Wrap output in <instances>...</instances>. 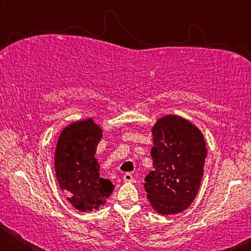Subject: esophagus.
<instances>
[{
    "label": "esophagus",
    "instance_id": "1",
    "mask_svg": "<svg viewBox=\"0 0 251 251\" xmlns=\"http://www.w3.org/2000/svg\"><path fill=\"white\" fill-rule=\"evenodd\" d=\"M123 179H124L127 182H134L135 181L134 177H133V175H131L130 173H126L125 175H124V177H123Z\"/></svg>",
    "mask_w": 251,
    "mask_h": 251
}]
</instances>
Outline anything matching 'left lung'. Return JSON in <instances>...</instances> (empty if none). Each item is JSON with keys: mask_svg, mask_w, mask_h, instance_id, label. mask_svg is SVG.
I'll return each mask as SVG.
<instances>
[{"mask_svg": "<svg viewBox=\"0 0 251 251\" xmlns=\"http://www.w3.org/2000/svg\"><path fill=\"white\" fill-rule=\"evenodd\" d=\"M151 134L155 169L145 178L147 199L157 214H179L192 205L201 186L205 138L197 126L178 115L158 118Z\"/></svg>", "mask_w": 251, "mask_h": 251, "instance_id": "left-lung-1", "label": "left lung"}]
</instances>
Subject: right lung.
<instances>
[{
  "label": "right lung",
  "instance_id": "right-lung-1",
  "mask_svg": "<svg viewBox=\"0 0 251 251\" xmlns=\"http://www.w3.org/2000/svg\"><path fill=\"white\" fill-rule=\"evenodd\" d=\"M103 129L93 118L72 123L62 130L55 148L57 181L67 201L79 211H93L105 205L114 185L100 177L96 148Z\"/></svg>",
  "mask_w": 251,
  "mask_h": 251
}]
</instances>
